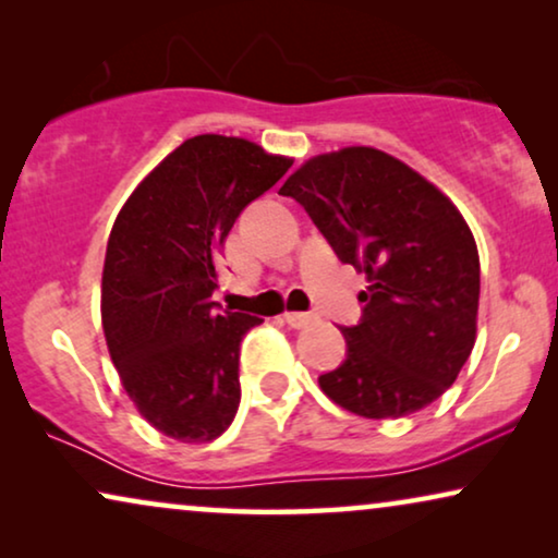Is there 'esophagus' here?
I'll return each mask as SVG.
<instances>
[{"label":"esophagus","instance_id":"34e87169","mask_svg":"<svg viewBox=\"0 0 558 558\" xmlns=\"http://www.w3.org/2000/svg\"><path fill=\"white\" fill-rule=\"evenodd\" d=\"M284 319H287L289 327H294V330H302V327H307V325L315 323L317 317L310 315V312H287Z\"/></svg>","mask_w":558,"mask_h":558}]
</instances>
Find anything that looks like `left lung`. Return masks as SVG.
Segmentation results:
<instances>
[{"label": "left lung", "instance_id": "left-lung-1", "mask_svg": "<svg viewBox=\"0 0 558 558\" xmlns=\"http://www.w3.org/2000/svg\"><path fill=\"white\" fill-rule=\"evenodd\" d=\"M279 193L368 279L361 325L342 327L345 361L319 376L327 399L365 418L429 407L477 338L480 256L468 220L437 185L373 147L310 157Z\"/></svg>", "mask_w": 558, "mask_h": 558}]
</instances>
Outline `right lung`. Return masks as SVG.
I'll return each instance as SVG.
<instances>
[{
	"label": "right lung",
	"mask_w": 558,
	"mask_h": 558,
	"mask_svg": "<svg viewBox=\"0 0 558 558\" xmlns=\"http://www.w3.org/2000/svg\"><path fill=\"white\" fill-rule=\"evenodd\" d=\"M292 162L241 136H193L113 220L101 277L106 345L136 411L165 437L203 445L233 422L241 340L262 319L216 310L218 258L241 210Z\"/></svg>",
	"instance_id": "obj_1"
}]
</instances>
